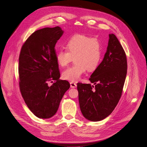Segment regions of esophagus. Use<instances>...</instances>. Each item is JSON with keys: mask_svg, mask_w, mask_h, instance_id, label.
<instances>
[{"mask_svg": "<svg viewBox=\"0 0 147 147\" xmlns=\"http://www.w3.org/2000/svg\"><path fill=\"white\" fill-rule=\"evenodd\" d=\"M70 87H71L72 88H75L76 87H77V84L74 83V82H70Z\"/></svg>", "mask_w": 147, "mask_h": 147, "instance_id": "1", "label": "esophagus"}]
</instances>
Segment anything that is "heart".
Returning a JSON list of instances; mask_svg holds the SVG:
<instances>
[{
    "mask_svg": "<svg viewBox=\"0 0 147 147\" xmlns=\"http://www.w3.org/2000/svg\"><path fill=\"white\" fill-rule=\"evenodd\" d=\"M67 50L60 49L56 53V60L61 67L67 66L75 58V65L64 70L62 77L70 81L79 80L86 71L95 70L101 61L102 46L97 38L77 34L66 42Z\"/></svg>",
    "mask_w": 147,
    "mask_h": 147,
    "instance_id": "heart-1",
    "label": "heart"
}]
</instances>
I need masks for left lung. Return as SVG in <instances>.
Wrapping results in <instances>:
<instances>
[{"label": "left lung", "mask_w": 147, "mask_h": 147, "mask_svg": "<svg viewBox=\"0 0 147 147\" xmlns=\"http://www.w3.org/2000/svg\"><path fill=\"white\" fill-rule=\"evenodd\" d=\"M127 72L125 51L115 35L110 34L103 60L89 78L94 86L77 83L80 110L85 118L99 121L111 113L121 97Z\"/></svg>", "instance_id": "obj_1"}]
</instances>
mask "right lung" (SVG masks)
<instances>
[{
  "label": "right lung",
  "instance_id": "1",
  "mask_svg": "<svg viewBox=\"0 0 147 147\" xmlns=\"http://www.w3.org/2000/svg\"><path fill=\"white\" fill-rule=\"evenodd\" d=\"M63 31L59 26L33 32L23 45L19 58V87L22 96L32 113L48 119L57 111L64 94L69 89L60 73L55 49ZM55 81L52 86L48 82Z\"/></svg>",
  "mask_w": 147,
  "mask_h": 147
}]
</instances>
